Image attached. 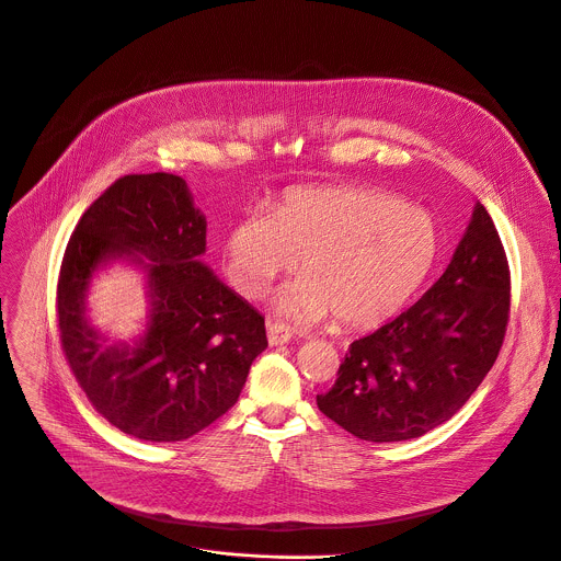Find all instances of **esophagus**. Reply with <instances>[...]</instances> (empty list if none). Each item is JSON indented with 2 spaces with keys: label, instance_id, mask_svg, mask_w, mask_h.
<instances>
[{
  "label": "esophagus",
  "instance_id": "obj_1",
  "mask_svg": "<svg viewBox=\"0 0 561 561\" xmlns=\"http://www.w3.org/2000/svg\"><path fill=\"white\" fill-rule=\"evenodd\" d=\"M266 333H268V344H271V346H284V344L290 342V329H288L286 324L268 322Z\"/></svg>",
  "mask_w": 561,
  "mask_h": 561
}]
</instances>
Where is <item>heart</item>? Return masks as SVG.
Returning a JSON list of instances; mask_svg holds the SVG:
<instances>
[{
    "label": "heart",
    "mask_w": 561,
    "mask_h": 561,
    "mask_svg": "<svg viewBox=\"0 0 561 561\" xmlns=\"http://www.w3.org/2000/svg\"><path fill=\"white\" fill-rule=\"evenodd\" d=\"M437 249L433 215L394 195L297 188L275 213L253 208L239 217L226 232L221 264L239 295L257 299L301 257L304 277L277 295L275 312L301 327L331 314L344 327H368L404 306Z\"/></svg>",
    "instance_id": "1"
}]
</instances>
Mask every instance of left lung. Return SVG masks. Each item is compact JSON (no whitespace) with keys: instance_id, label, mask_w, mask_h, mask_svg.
<instances>
[{"instance_id":"1","label":"left lung","mask_w":561,"mask_h":561,"mask_svg":"<svg viewBox=\"0 0 561 561\" xmlns=\"http://www.w3.org/2000/svg\"><path fill=\"white\" fill-rule=\"evenodd\" d=\"M508 310L506 253L477 202L444 275L402 314L351 344L333 388L317 394L319 411L366 442L426 435L493 368Z\"/></svg>"}]
</instances>
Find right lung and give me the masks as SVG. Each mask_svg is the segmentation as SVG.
<instances>
[{
    "mask_svg": "<svg viewBox=\"0 0 561 561\" xmlns=\"http://www.w3.org/2000/svg\"><path fill=\"white\" fill-rule=\"evenodd\" d=\"M206 217L171 173L117 180L79 219L64 253L57 319L64 355L91 404L144 442H182L234 407L268 346L264 317L204 262ZM147 277V329L108 345L85 314L98 270Z\"/></svg>",
    "mask_w": 561,
    "mask_h": 561,
    "instance_id": "obj_1",
    "label": "right lung"
}]
</instances>
